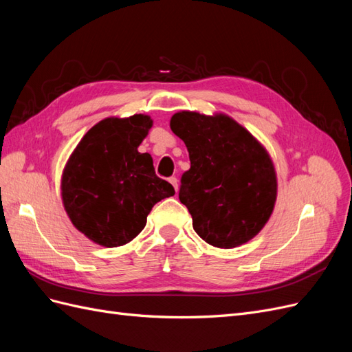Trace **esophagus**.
Masks as SVG:
<instances>
[{
  "mask_svg": "<svg viewBox=\"0 0 352 352\" xmlns=\"http://www.w3.org/2000/svg\"><path fill=\"white\" fill-rule=\"evenodd\" d=\"M168 182L173 185L175 190H176V192H177V189H179V180H177V177H176V176H172V177H170V179H168Z\"/></svg>",
  "mask_w": 352,
  "mask_h": 352,
  "instance_id": "34e87169",
  "label": "esophagus"
}]
</instances>
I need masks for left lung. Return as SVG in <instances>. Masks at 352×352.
Returning <instances> with one entry per match:
<instances>
[{"mask_svg": "<svg viewBox=\"0 0 352 352\" xmlns=\"http://www.w3.org/2000/svg\"><path fill=\"white\" fill-rule=\"evenodd\" d=\"M170 127L188 148L190 168L180 179L179 199L207 243L235 248L264 228L278 195L270 155L229 116L173 114Z\"/></svg>", "mask_w": 352, "mask_h": 352, "instance_id": "1", "label": "left lung"}]
</instances>
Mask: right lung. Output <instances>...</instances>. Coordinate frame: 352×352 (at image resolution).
Returning a JSON list of instances; mask_svg holds the SVG:
<instances>
[{"label": "right lung", "instance_id": "add662e5", "mask_svg": "<svg viewBox=\"0 0 352 352\" xmlns=\"http://www.w3.org/2000/svg\"><path fill=\"white\" fill-rule=\"evenodd\" d=\"M150 116L109 117L87 132L61 177V197L72 223L102 247L131 242L163 198L175 195L155 175L153 157L138 151L151 129Z\"/></svg>", "mask_w": 352, "mask_h": 352}]
</instances>
